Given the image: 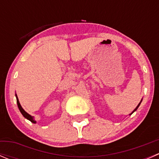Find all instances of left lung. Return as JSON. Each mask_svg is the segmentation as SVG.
<instances>
[{"label": "left lung", "mask_w": 159, "mask_h": 159, "mask_svg": "<svg viewBox=\"0 0 159 159\" xmlns=\"http://www.w3.org/2000/svg\"><path fill=\"white\" fill-rule=\"evenodd\" d=\"M141 102H142V101H141ZM141 102H140V103H139V105H138V106H137V107H136V108H135V109H134V111H133V112H134V111H135L138 109V108H139V105H140ZM133 112H132V113H133ZM132 113H131V114H132Z\"/></svg>", "instance_id": "1"}]
</instances>
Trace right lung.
Instances as JSON below:
<instances>
[{"label": "right lung", "instance_id": "obj_1", "mask_svg": "<svg viewBox=\"0 0 159 159\" xmlns=\"http://www.w3.org/2000/svg\"><path fill=\"white\" fill-rule=\"evenodd\" d=\"M15 95H16V98H17V106H18V108H19V110H20V113H21L22 115H23V116L25 117V118H27V119H28V120H29V121H31V122H33V123H36V121H35V120L34 119V118H33V117H32L31 115H30L29 114H28V113H27V112L25 111L23 109V108H22V107H21V105H20V102H19L18 98H17V94H15Z\"/></svg>", "mask_w": 159, "mask_h": 159}]
</instances>
